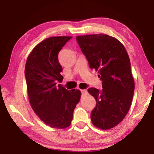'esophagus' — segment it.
<instances>
[{"mask_svg": "<svg viewBox=\"0 0 154 154\" xmlns=\"http://www.w3.org/2000/svg\"><path fill=\"white\" fill-rule=\"evenodd\" d=\"M81 92H82V94L83 95L87 94H88L87 90H81Z\"/></svg>", "mask_w": 154, "mask_h": 154, "instance_id": "1", "label": "esophagus"}]
</instances>
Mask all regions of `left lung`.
<instances>
[{"mask_svg": "<svg viewBox=\"0 0 154 154\" xmlns=\"http://www.w3.org/2000/svg\"><path fill=\"white\" fill-rule=\"evenodd\" d=\"M76 39L90 69L98 72L103 89L88 90L96 101L91 113L94 126L109 130L123 120L131 106L134 91L130 61L124 46L105 34L77 36Z\"/></svg>", "mask_w": 154, "mask_h": 154, "instance_id": "1", "label": "left lung"}]
</instances>
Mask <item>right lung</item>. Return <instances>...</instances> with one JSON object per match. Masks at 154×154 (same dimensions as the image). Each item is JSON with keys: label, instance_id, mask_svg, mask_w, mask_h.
<instances>
[{"label": "right lung", "instance_id": "right-lung-1", "mask_svg": "<svg viewBox=\"0 0 154 154\" xmlns=\"http://www.w3.org/2000/svg\"><path fill=\"white\" fill-rule=\"evenodd\" d=\"M72 36H52L36 45L28 56L25 77L28 99L35 114L51 128L64 129L71 125L81 91H68L62 82V68L58 55Z\"/></svg>", "mask_w": 154, "mask_h": 154}]
</instances>
